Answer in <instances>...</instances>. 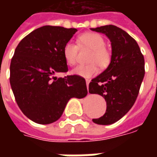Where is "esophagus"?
<instances>
[{
  "instance_id": "obj_1",
  "label": "esophagus",
  "mask_w": 157,
  "mask_h": 157,
  "mask_svg": "<svg viewBox=\"0 0 157 157\" xmlns=\"http://www.w3.org/2000/svg\"><path fill=\"white\" fill-rule=\"evenodd\" d=\"M86 87H87V90H88V86H89V83H90V81H89V80H86Z\"/></svg>"
}]
</instances>
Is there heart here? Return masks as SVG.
<instances>
[{
  "instance_id": "b5f03b06",
  "label": "heart",
  "mask_w": 157,
  "mask_h": 157,
  "mask_svg": "<svg viewBox=\"0 0 157 157\" xmlns=\"http://www.w3.org/2000/svg\"><path fill=\"white\" fill-rule=\"evenodd\" d=\"M78 45L72 42H67L63 48V56L65 62L71 66H73L77 62L79 47L88 48L92 49V53L89 65H81L72 70L73 75H78L83 78H91L98 73V66L100 68H106L110 63V53L105 48V40L102 36L96 33H84L78 38Z\"/></svg>"
}]
</instances>
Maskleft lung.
I'll return each mask as SVG.
<instances>
[{
    "label": "left lung",
    "mask_w": 157,
    "mask_h": 157,
    "mask_svg": "<svg viewBox=\"0 0 157 157\" xmlns=\"http://www.w3.org/2000/svg\"><path fill=\"white\" fill-rule=\"evenodd\" d=\"M91 30L104 33L112 46L108 68L89 84V92L101 95L107 102L105 113L92 121L98 124H112L134 105L145 75V59L137 42L123 29L106 25Z\"/></svg>",
    "instance_id": "8db88e82"
}]
</instances>
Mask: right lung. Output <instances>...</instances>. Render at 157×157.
I'll return each mask as SVG.
<instances>
[{"instance_id": "obj_1", "label": "right lung", "mask_w": 157, "mask_h": 157, "mask_svg": "<svg viewBox=\"0 0 157 157\" xmlns=\"http://www.w3.org/2000/svg\"><path fill=\"white\" fill-rule=\"evenodd\" d=\"M76 32L75 29L44 26L26 36L16 48L10 84L22 112L37 124L58 120L70 99L83 98L87 94L83 77L55 76L68 71L63 48Z\"/></svg>"}]
</instances>
